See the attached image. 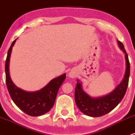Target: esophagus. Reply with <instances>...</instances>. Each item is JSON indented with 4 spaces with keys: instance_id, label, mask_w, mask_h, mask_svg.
Returning <instances> with one entry per match:
<instances>
[{
    "instance_id": "esophagus-1",
    "label": "esophagus",
    "mask_w": 135,
    "mask_h": 135,
    "mask_svg": "<svg viewBox=\"0 0 135 135\" xmlns=\"http://www.w3.org/2000/svg\"><path fill=\"white\" fill-rule=\"evenodd\" d=\"M69 77L71 78H74L76 76V73L74 70H70L69 73Z\"/></svg>"
}]
</instances>
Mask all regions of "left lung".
Returning a JSON list of instances; mask_svg holds the SVG:
<instances>
[{
  "instance_id": "1",
  "label": "left lung",
  "mask_w": 135,
  "mask_h": 135,
  "mask_svg": "<svg viewBox=\"0 0 135 135\" xmlns=\"http://www.w3.org/2000/svg\"><path fill=\"white\" fill-rule=\"evenodd\" d=\"M119 47L124 52L126 61V70L122 82L108 95L100 97L93 98L83 91L81 84L78 80L75 88V102L78 108L86 115L100 117L108 114L122 101L126 93L130 75V63L124 46L118 41Z\"/></svg>"
}]
</instances>
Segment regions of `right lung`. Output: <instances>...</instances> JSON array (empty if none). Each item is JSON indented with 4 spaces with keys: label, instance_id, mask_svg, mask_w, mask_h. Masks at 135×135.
<instances>
[{
    "label": "right lung",
    "instance_id": "right-lung-1",
    "mask_svg": "<svg viewBox=\"0 0 135 135\" xmlns=\"http://www.w3.org/2000/svg\"><path fill=\"white\" fill-rule=\"evenodd\" d=\"M16 41V39L9 47L5 63L8 90L13 103L23 112L31 116L42 115L50 111L54 106L59 88L66 79V74H63L53 79L46 86L37 91L27 92L17 88L12 82L9 73V58Z\"/></svg>",
    "mask_w": 135,
    "mask_h": 135
}]
</instances>
